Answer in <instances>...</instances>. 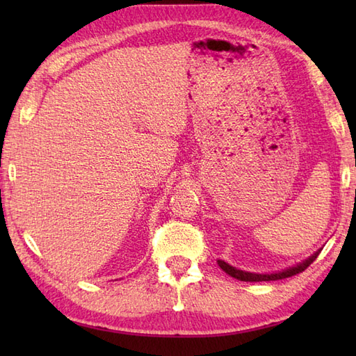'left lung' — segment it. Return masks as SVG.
I'll return each instance as SVG.
<instances>
[{"label": "left lung", "instance_id": "8db88e82", "mask_svg": "<svg viewBox=\"0 0 356 356\" xmlns=\"http://www.w3.org/2000/svg\"><path fill=\"white\" fill-rule=\"evenodd\" d=\"M320 251L315 252L312 257H309L307 260H305L303 263L297 264V266H292L289 269H284L282 272H275V274H252V272H245V270H240V269H236L232 268L231 264H228L223 260H218V266H220L226 274L237 278V280H241V282H275V280H283V278H287V277H292V275H297L300 274V272H303L305 269H307L311 264L314 263V260L318 257Z\"/></svg>", "mask_w": 356, "mask_h": 356}]
</instances>
